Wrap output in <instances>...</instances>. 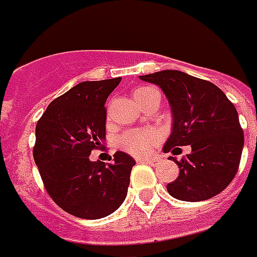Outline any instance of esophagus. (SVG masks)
<instances>
[{
	"label": "esophagus",
	"mask_w": 257,
	"mask_h": 257,
	"mask_svg": "<svg viewBox=\"0 0 257 257\" xmlns=\"http://www.w3.org/2000/svg\"><path fill=\"white\" fill-rule=\"evenodd\" d=\"M137 161L147 162V164L152 165V166H156V165L160 164V160H158V158H137Z\"/></svg>",
	"instance_id": "34e87169"
}]
</instances>
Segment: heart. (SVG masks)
Segmentation results:
<instances>
[{
	"label": "heart",
	"instance_id": "1",
	"mask_svg": "<svg viewBox=\"0 0 257 257\" xmlns=\"http://www.w3.org/2000/svg\"><path fill=\"white\" fill-rule=\"evenodd\" d=\"M157 89L153 87H139L133 91V97L139 105L145 101ZM156 143V137L150 132H139V131H128L124 132L117 139V147L121 150L133 156H144Z\"/></svg>",
	"mask_w": 257,
	"mask_h": 257
}]
</instances>
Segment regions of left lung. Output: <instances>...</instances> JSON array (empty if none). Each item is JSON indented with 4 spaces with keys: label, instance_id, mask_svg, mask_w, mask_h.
I'll use <instances>...</instances> for the list:
<instances>
[{
    "label": "left lung",
    "instance_id": "8db88e82",
    "mask_svg": "<svg viewBox=\"0 0 257 257\" xmlns=\"http://www.w3.org/2000/svg\"><path fill=\"white\" fill-rule=\"evenodd\" d=\"M140 79L158 85L172 108V133L164 153L174 155L179 146L192 152L178 165L179 176L168 185L169 194L179 201L201 202L222 193L240 164L244 133L236 108L211 81L177 70L143 75Z\"/></svg>",
    "mask_w": 257,
    "mask_h": 257
}]
</instances>
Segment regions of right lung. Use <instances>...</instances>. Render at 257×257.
<instances>
[{
	"instance_id": "obj_1",
	"label": "right lung",
	"mask_w": 257,
	"mask_h": 257,
	"mask_svg": "<svg viewBox=\"0 0 257 257\" xmlns=\"http://www.w3.org/2000/svg\"><path fill=\"white\" fill-rule=\"evenodd\" d=\"M121 78L81 81L50 103L35 126V165L60 208L83 219L105 218L126 198L136 161L124 152L113 164L91 161L103 149L108 96Z\"/></svg>"
}]
</instances>
